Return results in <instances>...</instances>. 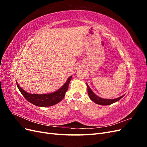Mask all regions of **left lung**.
Masks as SVG:
<instances>
[{"mask_svg": "<svg viewBox=\"0 0 147 147\" xmlns=\"http://www.w3.org/2000/svg\"><path fill=\"white\" fill-rule=\"evenodd\" d=\"M87 85V88H88V94L90 98L94 102V103L99 104L100 105H110L112 104L115 102H116L118 101L119 100L121 99L122 97L124 96H121V97H119L118 98L116 99H104L102 98V97H100L99 96H97L95 93L93 92L91 89L90 88V86H88V84L86 83Z\"/></svg>", "mask_w": 147, "mask_h": 147, "instance_id": "left-lung-1", "label": "left lung"}]
</instances>
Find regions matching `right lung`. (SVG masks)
I'll list each match as a JSON object with an SVG mask.
<instances>
[{
	"instance_id": "right-lung-1",
	"label": "right lung",
	"mask_w": 147,
	"mask_h": 147,
	"mask_svg": "<svg viewBox=\"0 0 147 147\" xmlns=\"http://www.w3.org/2000/svg\"><path fill=\"white\" fill-rule=\"evenodd\" d=\"M72 76H70L66 82L64 84V85L61 87L59 90L57 91L48 93V94H30L28 92L24 91L22 89L18 83L16 82V85L20 91L23 96L25 97V99L35 105L38 107H50L54 105L57 103H59L63 99L65 95V92L68 90L69 84L72 79Z\"/></svg>"
}]
</instances>
